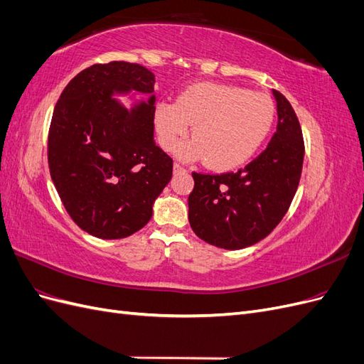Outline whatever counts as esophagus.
Masks as SVG:
<instances>
[{"mask_svg":"<svg viewBox=\"0 0 364 364\" xmlns=\"http://www.w3.org/2000/svg\"><path fill=\"white\" fill-rule=\"evenodd\" d=\"M174 173H185L186 171V168L183 167V165H181L179 162H174Z\"/></svg>","mask_w":364,"mask_h":364,"instance_id":"obj_1","label":"esophagus"}]
</instances>
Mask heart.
<instances>
[{"label": "heart", "instance_id": "obj_1", "mask_svg": "<svg viewBox=\"0 0 364 364\" xmlns=\"http://www.w3.org/2000/svg\"><path fill=\"white\" fill-rule=\"evenodd\" d=\"M274 118L270 97L243 86L199 83L185 90L176 103L161 102L155 111L158 139L164 150L186 159H206L214 170H230L247 162L269 135Z\"/></svg>", "mask_w": 364, "mask_h": 364}]
</instances>
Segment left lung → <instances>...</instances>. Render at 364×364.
<instances>
[{
    "label": "left lung",
    "instance_id": "left-lung-1",
    "mask_svg": "<svg viewBox=\"0 0 364 364\" xmlns=\"http://www.w3.org/2000/svg\"><path fill=\"white\" fill-rule=\"evenodd\" d=\"M278 126L269 146L238 171L193 173L188 218L196 235L222 249H243L266 238L287 214L299 186L304 136L290 102L273 90Z\"/></svg>",
    "mask_w": 364,
    "mask_h": 364
}]
</instances>
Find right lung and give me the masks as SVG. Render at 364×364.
I'll return each instance as SVG.
<instances>
[{"instance_id": "1", "label": "right lung", "mask_w": 364, "mask_h": 364, "mask_svg": "<svg viewBox=\"0 0 364 364\" xmlns=\"http://www.w3.org/2000/svg\"><path fill=\"white\" fill-rule=\"evenodd\" d=\"M155 75L138 63L91 65L65 86L48 132V167L74 223L103 240L144 228L171 179L173 159L153 138L155 95L127 111L114 92L153 94Z\"/></svg>"}]
</instances>
